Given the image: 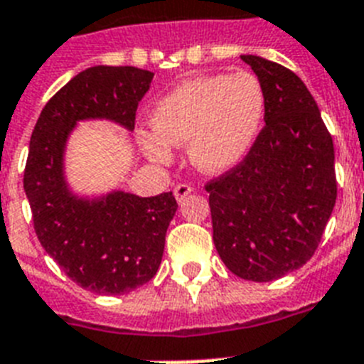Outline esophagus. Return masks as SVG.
I'll return each instance as SVG.
<instances>
[{
    "mask_svg": "<svg viewBox=\"0 0 364 364\" xmlns=\"http://www.w3.org/2000/svg\"><path fill=\"white\" fill-rule=\"evenodd\" d=\"M191 192H194V188H192L191 185H187V183H181V185H177V187L173 188V196H176V200L181 203Z\"/></svg>",
    "mask_w": 364,
    "mask_h": 364,
    "instance_id": "esophagus-1",
    "label": "esophagus"
}]
</instances>
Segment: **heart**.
I'll use <instances>...</instances> for the list:
<instances>
[{"mask_svg": "<svg viewBox=\"0 0 364 364\" xmlns=\"http://www.w3.org/2000/svg\"><path fill=\"white\" fill-rule=\"evenodd\" d=\"M264 118V92L250 72L188 79L155 103L154 131H140L146 155L172 159V146H187L192 164L222 173L250 154Z\"/></svg>", "mask_w": 364, "mask_h": 364, "instance_id": "obj_1", "label": "heart"}]
</instances>
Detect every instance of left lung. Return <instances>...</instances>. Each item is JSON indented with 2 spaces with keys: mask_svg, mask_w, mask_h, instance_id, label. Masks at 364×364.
<instances>
[{
  "mask_svg": "<svg viewBox=\"0 0 364 364\" xmlns=\"http://www.w3.org/2000/svg\"><path fill=\"white\" fill-rule=\"evenodd\" d=\"M264 92V127L240 164L207 183L213 240L235 276L279 279L313 257L337 200L335 148L298 75L240 55Z\"/></svg>",
  "mask_w": 364,
  "mask_h": 364,
  "instance_id": "obj_1",
  "label": "left lung"
}]
</instances>
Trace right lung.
I'll use <instances>...</instances> for the list:
<instances>
[{
    "mask_svg": "<svg viewBox=\"0 0 364 364\" xmlns=\"http://www.w3.org/2000/svg\"><path fill=\"white\" fill-rule=\"evenodd\" d=\"M151 79L154 73L135 66L83 70L46 103L29 142L23 191L36 237L70 279L96 294H127L157 274L177 203L172 192L79 196L64 173L66 144L83 120L135 129Z\"/></svg>",
    "mask_w": 364,
    "mask_h": 364,
    "instance_id": "obj_1",
    "label": "right lung"
}]
</instances>
